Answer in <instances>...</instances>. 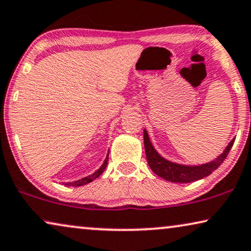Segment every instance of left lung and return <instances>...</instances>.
<instances>
[{"label": "left lung", "mask_w": 251, "mask_h": 251, "mask_svg": "<svg viewBox=\"0 0 251 251\" xmlns=\"http://www.w3.org/2000/svg\"><path fill=\"white\" fill-rule=\"evenodd\" d=\"M233 143L234 139L231 140V143L227 145V147L225 148V151L222 154L212 162L197 166L181 165L163 158L162 156L155 151V148L152 147L150 138H148L147 131L144 130L145 152H146V158L150 168L156 176L163 177V179H165L166 181H171V182L176 183L192 182V181L201 180L202 177L209 176L210 173H213L214 171L222 164L224 159L226 158L231 147L233 146Z\"/></svg>", "instance_id": "obj_1"}]
</instances>
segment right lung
<instances>
[{"label": "right lung", "mask_w": 251, "mask_h": 251, "mask_svg": "<svg viewBox=\"0 0 251 251\" xmlns=\"http://www.w3.org/2000/svg\"><path fill=\"white\" fill-rule=\"evenodd\" d=\"M107 161H108V155H107V157L105 158L103 165H101L100 168L99 170H97L95 173H93L92 176H86V177H82V179L78 180V181H75V182H68V183H65V186L80 187V186H83V184H87V183L92 182V181L97 179V177H99V176H100V174L104 172V170H105V168H106V165H107Z\"/></svg>", "instance_id": "obj_1"}]
</instances>
